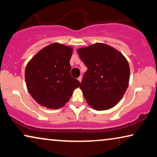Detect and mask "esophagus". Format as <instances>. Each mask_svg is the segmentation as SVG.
I'll list each match as a JSON object with an SVG mask.
<instances>
[{
	"instance_id": "esophagus-1",
	"label": "esophagus",
	"mask_w": 157,
	"mask_h": 157,
	"mask_svg": "<svg viewBox=\"0 0 157 157\" xmlns=\"http://www.w3.org/2000/svg\"><path fill=\"white\" fill-rule=\"evenodd\" d=\"M81 79H82V76H79L78 78V81H80V82H81Z\"/></svg>"
}]
</instances>
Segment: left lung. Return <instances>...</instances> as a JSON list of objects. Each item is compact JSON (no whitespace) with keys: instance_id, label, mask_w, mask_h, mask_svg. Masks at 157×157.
<instances>
[{"instance_id":"1","label":"left lung","mask_w":157,"mask_h":157,"mask_svg":"<svg viewBox=\"0 0 157 157\" xmlns=\"http://www.w3.org/2000/svg\"><path fill=\"white\" fill-rule=\"evenodd\" d=\"M87 67L80 89L89 105L97 111L115 106L123 97L129 81L125 57L109 45L97 43L77 50Z\"/></svg>"}]
</instances>
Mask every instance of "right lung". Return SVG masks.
<instances>
[{"label":"right lung","mask_w":157,"mask_h":157,"mask_svg":"<svg viewBox=\"0 0 157 157\" xmlns=\"http://www.w3.org/2000/svg\"><path fill=\"white\" fill-rule=\"evenodd\" d=\"M72 53L71 47L54 43L40 50L28 63L25 71L28 91L41 106L61 108L80 85L70 74Z\"/></svg>","instance_id":"add662e5"}]
</instances>
